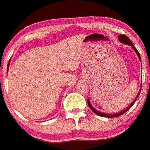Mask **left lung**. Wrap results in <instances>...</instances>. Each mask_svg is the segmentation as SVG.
<instances>
[{"mask_svg": "<svg viewBox=\"0 0 150 150\" xmlns=\"http://www.w3.org/2000/svg\"><path fill=\"white\" fill-rule=\"evenodd\" d=\"M118 39H119V40H120V41L121 42L124 43V44L127 45H130V46H131V47L133 48V50H134L135 51H136V54H137L138 57H139V59H140V61H141L140 54H139V51H138L137 49H136V47H135V46L133 45V43H132V42L130 41V39H129L127 36H125V35L120 34V35H119V36H118ZM141 88H142V87H141ZM141 89H142V88H140V90H139V92L138 93L137 96H136V98H135V100H133V102H132L131 104L129 105V106L127 108L124 109V110H122V111H120V113H116V114H105V113H102V112L98 111V110H96V109L94 108L93 107L92 105H91V103H90L89 99H88V101H87V103H88V106H89L90 108H91V110H92L93 112H94V114H97V115L100 116V117H108V118H113V117H119V116H121V115H122V114H124L125 113V112H127V110H128L129 109H130V108H131L132 106L133 105V104H134V103H135V102H136V100H137L138 97H139V94H140Z\"/></svg>", "mask_w": 150, "mask_h": 150, "instance_id": "1", "label": "left lung"}]
</instances>
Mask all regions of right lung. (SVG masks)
Wrapping results in <instances>:
<instances>
[{
    "label": "right lung",
    "mask_w": 150,
    "mask_h": 150,
    "mask_svg": "<svg viewBox=\"0 0 150 150\" xmlns=\"http://www.w3.org/2000/svg\"><path fill=\"white\" fill-rule=\"evenodd\" d=\"M9 62H10V61H9ZM9 62H8V65H7V73H8V66H9Z\"/></svg>",
    "instance_id": "obj_1"
}]
</instances>
